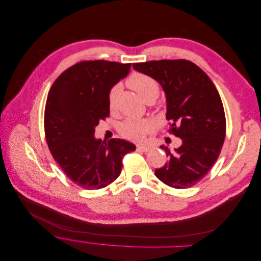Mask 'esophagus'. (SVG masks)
I'll return each instance as SVG.
<instances>
[{
    "label": "esophagus",
    "instance_id": "1",
    "mask_svg": "<svg viewBox=\"0 0 261 261\" xmlns=\"http://www.w3.org/2000/svg\"><path fill=\"white\" fill-rule=\"evenodd\" d=\"M137 149L140 150V151H143V152H147V151L151 150V146H148V145H139V146L137 147Z\"/></svg>",
    "mask_w": 261,
    "mask_h": 261
}]
</instances>
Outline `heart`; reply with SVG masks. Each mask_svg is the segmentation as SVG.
Wrapping results in <instances>:
<instances>
[{"instance_id": "b5f03b06", "label": "heart", "mask_w": 261, "mask_h": 261, "mask_svg": "<svg viewBox=\"0 0 261 261\" xmlns=\"http://www.w3.org/2000/svg\"><path fill=\"white\" fill-rule=\"evenodd\" d=\"M129 86L146 101L148 99H155L160 93V85L153 77L142 74L135 73L128 79ZM120 91V86L115 85L111 88L109 92V107L113 109L116 102V98ZM151 124L145 119H126L121 123L119 127L120 134L133 141H141L150 130Z\"/></svg>"}]
</instances>
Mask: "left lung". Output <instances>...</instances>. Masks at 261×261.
<instances>
[{
	"mask_svg": "<svg viewBox=\"0 0 261 261\" xmlns=\"http://www.w3.org/2000/svg\"><path fill=\"white\" fill-rule=\"evenodd\" d=\"M133 67L161 84L170 132L182 140L174 151L161 146L169 162L155 170V176L177 189L195 185L216 163L225 139L224 109L214 83L200 68L185 60L151 61Z\"/></svg>",
	"mask_w": 261,
	"mask_h": 261,
	"instance_id": "8db88e82",
	"label": "left lung"
}]
</instances>
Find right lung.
Wrapping results in <instances>:
<instances>
[{
	"mask_svg": "<svg viewBox=\"0 0 261 261\" xmlns=\"http://www.w3.org/2000/svg\"><path fill=\"white\" fill-rule=\"evenodd\" d=\"M130 72V64L78 63L51 86L45 106L46 141L55 161L71 181L100 189L115 181L122 159L136 146L122 139H95V126L109 116V92Z\"/></svg>",
	"mask_w": 261,
	"mask_h": 261,
	"instance_id": "add662e5",
	"label": "right lung"
}]
</instances>
